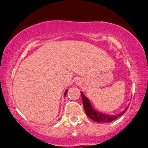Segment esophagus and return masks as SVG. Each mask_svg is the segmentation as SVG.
Returning a JSON list of instances; mask_svg holds the SVG:
<instances>
[{
	"instance_id": "1",
	"label": "esophagus",
	"mask_w": 148,
	"mask_h": 148,
	"mask_svg": "<svg viewBox=\"0 0 148 148\" xmlns=\"http://www.w3.org/2000/svg\"><path fill=\"white\" fill-rule=\"evenodd\" d=\"M81 82H82V80H81L80 79H76V83H78V84H80Z\"/></svg>"
}]
</instances>
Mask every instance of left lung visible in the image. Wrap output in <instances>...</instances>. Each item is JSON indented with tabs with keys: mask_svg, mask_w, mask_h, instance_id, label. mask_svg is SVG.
<instances>
[{
	"mask_svg": "<svg viewBox=\"0 0 148 148\" xmlns=\"http://www.w3.org/2000/svg\"><path fill=\"white\" fill-rule=\"evenodd\" d=\"M81 95H82V103L83 106H84V109L86 113V115L88 116L89 118L95 121L96 122L98 123H105V122H111L115 120L116 118L122 115L123 114L125 113L127 110L129 106L124 110L123 111H122L121 113L117 114V115H108V114L102 113L101 112H99L93 108L91 104L90 101H89L88 98L85 97V95L83 94L82 92H81Z\"/></svg>",
	"mask_w": 148,
	"mask_h": 148,
	"instance_id": "8db88e82",
	"label": "left lung"
}]
</instances>
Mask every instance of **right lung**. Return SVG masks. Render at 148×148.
<instances>
[{"label":"right lung","instance_id":"obj_1","mask_svg":"<svg viewBox=\"0 0 148 148\" xmlns=\"http://www.w3.org/2000/svg\"><path fill=\"white\" fill-rule=\"evenodd\" d=\"M67 92H68V90H66L65 91V92H64V97H65V96L66 95V93H67Z\"/></svg>","mask_w":148,"mask_h":148}]
</instances>
